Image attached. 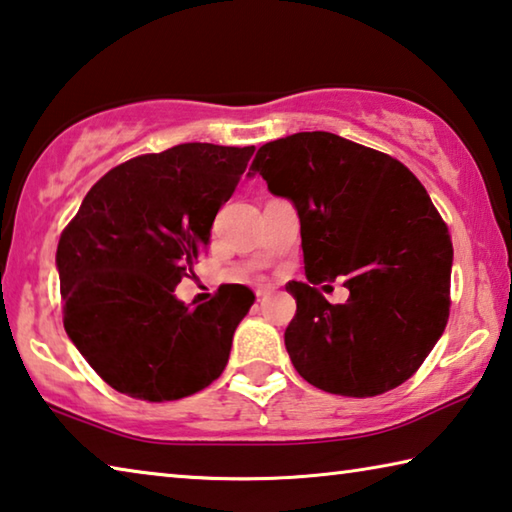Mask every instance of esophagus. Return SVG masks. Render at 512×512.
Wrapping results in <instances>:
<instances>
[{"mask_svg": "<svg viewBox=\"0 0 512 512\" xmlns=\"http://www.w3.org/2000/svg\"><path fill=\"white\" fill-rule=\"evenodd\" d=\"M273 291H275V287H271V284H259V287L255 289L257 298H266V296H271Z\"/></svg>", "mask_w": 512, "mask_h": 512, "instance_id": "1", "label": "esophagus"}]
</instances>
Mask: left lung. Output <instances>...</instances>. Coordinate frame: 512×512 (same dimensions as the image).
Segmentation results:
<instances>
[{"mask_svg":"<svg viewBox=\"0 0 512 512\" xmlns=\"http://www.w3.org/2000/svg\"><path fill=\"white\" fill-rule=\"evenodd\" d=\"M296 205L309 282H289L296 316L284 345L325 393L375 397L422 366L449 318L452 239L402 162L334 133H296L257 151L248 176ZM346 277L351 298L315 289Z\"/></svg>","mask_w":512,"mask_h":512,"instance_id":"left-lung-1","label":"left lung"}]
</instances>
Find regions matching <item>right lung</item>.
Wrapping results in <instances>:
<instances>
[{
	"instance_id": "obj_1",
	"label": "right lung",
	"mask_w": 512,
	"mask_h": 512,
	"mask_svg": "<svg viewBox=\"0 0 512 512\" xmlns=\"http://www.w3.org/2000/svg\"><path fill=\"white\" fill-rule=\"evenodd\" d=\"M253 153L189 142L128 160L90 189L60 235L65 332L115 391L171 402L221 377L255 293L223 284L192 309L173 291L194 275Z\"/></svg>"
}]
</instances>
